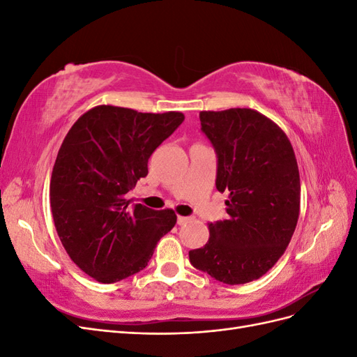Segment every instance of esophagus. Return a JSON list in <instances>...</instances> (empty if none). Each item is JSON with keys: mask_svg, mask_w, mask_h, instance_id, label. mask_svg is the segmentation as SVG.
Returning a JSON list of instances; mask_svg holds the SVG:
<instances>
[{"mask_svg": "<svg viewBox=\"0 0 357 357\" xmlns=\"http://www.w3.org/2000/svg\"><path fill=\"white\" fill-rule=\"evenodd\" d=\"M190 220H192V218H186V215H178V218H177V223L178 225H185V223H188Z\"/></svg>", "mask_w": 357, "mask_h": 357, "instance_id": "esophagus-1", "label": "esophagus"}]
</instances>
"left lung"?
I'll list each match as a JSON object with an SVG mask.
<instances>
[{"instance_id": "left-lung-1", "label": "left lung", "mask_w": 357, "mask_h": 357, "mask_svg": "<svg viewBox=\"0 0 357 357\" xmlns=\"http://www.w3.org/2000/svg\"><path fill=\"white\" fill-rule=\"evenodd\" d=\"M201 129L218 155L215 188L229 192V218L210 223V238L190 264L226 284H244L271 269L299 218V169L287 135L252 109L201 112Z\"/></svg>"}]
</instances>
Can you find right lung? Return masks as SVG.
Listing matches in <instances>:
<instances>
[{"label":"right lung","instance_id":"1","mask_svg":"<svg viewBox=\"0 0 357 357\" xmlns=\"http://www.w3.org/2000/svg\"><path fill=\"white\" fill-rule=\"evenodd\" d=\"M183 121L180 112L98 105L63 138L50 180L53 222L71 261L96 282L116 283L142 271L174 228L172 210L129 205L125 195L147 176L150 155Z\"/></svg>","mask_w":357,"mask_h":357}]
</instances>
